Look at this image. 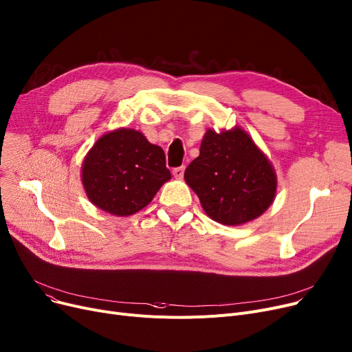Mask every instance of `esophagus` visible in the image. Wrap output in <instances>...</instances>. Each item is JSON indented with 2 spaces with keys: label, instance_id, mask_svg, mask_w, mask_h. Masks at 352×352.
Listing matches in <instances>:
<instances>
[{
  "label": "esophagus",
  "instance_id": "esophagus-1",
  "mask_svg": "<svg viewBox=\"0 0 352 352\" xmlns=\"http://www.w3.org/2000/svg\"><path fill=\"white\" fill-rule=\"evenodd\" d=\"M184 171H186V166L181 165V166H177V168L173 170V174L177 179H181L184 177Z\"/></svg>",
  "mask_w": 352,
  "mask_h": 352
}]
</instances>
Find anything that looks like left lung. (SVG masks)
<instances>
[{
  "instance_id": "8db88e82",
  "label": "left lung",
  "mask_w": 352,
  "mask_h": 352,
  "mask_svg": "<svg viewBox=\"0 0 352 352\" xmlns=\"http://www.w3.org/2000/svg\"><path fill=\"white\" fill-rule=\"evenodd\" d=\"M202 208L224 226H241L264 214L276 192V174L243 128L208 129L199 155L184 173Z\"/></svg>"
}]
</instances>
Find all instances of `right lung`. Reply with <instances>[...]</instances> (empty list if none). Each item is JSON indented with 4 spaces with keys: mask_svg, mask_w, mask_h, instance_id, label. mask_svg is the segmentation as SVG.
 <instances>
[{
    "mask_svg": "<svg viewBox=\"0 0 352 352\" xmlns=\"http://www.w3.org/2000/svg\"><path fill=\"white\" fill-rule=\"evenodd\" d=\"M81 179L96 207L128 217L150 204L171 173L161 146L148 142L135 129L118 128L92 145L82 162Z\"/></svg>",
    "mask_w": 352,
    "mask_h": 352,
    "instance_id": "add662e5",
    "label": "right lung"
}]
</instances>
